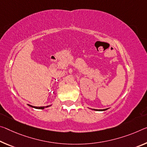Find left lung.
Instances as JSON below:
<instances>
[{
    "label": "left lung",
    "instance_id": "obj_1",
    "mask_svg": "<svg viewBox=\"0 0 147 147\" xmlns=\"http://www.w3.org/2000/svg\"><path fill=\"white\" fill-rule=\"evenodd\" d=\"M106 110H107V109H103H103H102V110H98V111H106Z\"/></svg>",
    "mask_w": 147,
    "mask_h": 147
}]
</instances>
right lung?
<instances>
[{
  "label": "right lung",
  "mask_w": 147,
  "mask_h": 147,
  "mask_svg": "<svg viewBox=\"0 0 147 147\" xmlns=\"http://www.w3.org/2000/svg\"><path fill=\"white\" fill-rule=\"evenodd\" d=\"M28 105L31 107H33V108H35V109H44V108H46V107H48L50 106H46V107H34V106H32V105Z\"/></svg>",
  "instance_id": "1"
}]
</instances>
